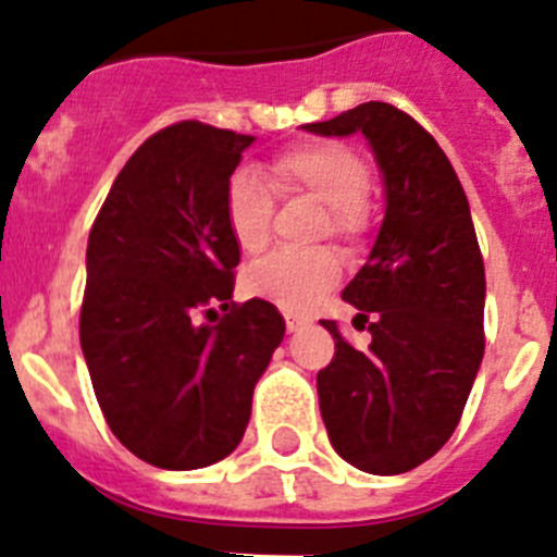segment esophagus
I'll use <instances>...</instances> for the list:
<instances>
[{
    "label": "esophagus",
    "instance_id": "obj_1",
    "mask_svg": "<svg viewBox=\"0 0 557 557\" xmlns=\"http://www.w3.org/2000/svg\"><path fill=\"white\" fill-rule=\"evenodd\" d=\"M284 323H287V332H301L304 326H309L307 318H304V314H295V312L284 314Z\"/></svg>",
    "mask_w": 557,
    "mask_h": 557
}]
</instances>
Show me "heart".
Segmentation results:
<instances>
[{
  "instance_id": "obj_1",
  "label": "heart",
  "mask_w": 557,
  "mask_h": 557,
  "mask_svg": "<svg viewBox=\"0 0 557 557\" xmlns=\"http://www.w3.org/2000/svg\"><path fill=\"white\" fill-rule=\"evenodd\" d=\"M270 186L282 195H312L326 203L329 223L339 239H357L368 228L366 195L371 186L366 161L334 141H307L278 152L268 164ZM273 195L253 170H236L225 184V225L236 248L259 253L270 239ZM339 256L332 248L275 250L250 264L243 275L245 293L287 312H304L337 284Z\"/></svg>"
}]
</instances>
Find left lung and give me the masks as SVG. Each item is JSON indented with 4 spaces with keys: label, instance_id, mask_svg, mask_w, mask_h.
<instances>
[{
    "label": "left lung",
    "instance_id": "8db88e82",
    "mask_svg": "<svg viewBox=\"0 0 557 557\" xmlns=\"http://www.w3.org/2000/svg\"><path fill=\"white\" fill-rule=\"evenodd\" d=\"M304 131L362 133L385 184V220L343 301L371 346L357 351L334 321V359L318 398L334 451L368 474H405L455 432L480 371L485 268L471 209L446 152L387 102H362Z\"/></svg>",
    "mask_w": 557,
    "mask_h": 557
}]
</instances>
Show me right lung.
I'll return each instance as SVG.
<instances>
[{
    "label": "right lung",
    "mask_w": 557,
    "mask_h": 557,
    "mask_svg": "<svg viewBox=\"0 0 557 557\" xmlns=\"http://www.w3.org/2000/svg\"><path fill=\"white\" fill-rule=\"evenodd\" d=\"M253 141L195 120L152 133L88 234L83 357L113 435L159 469H203L239 446L284 339L273 304L231 301L225 184ZM218 302L224 318L198 324Z\"/></svg>",
    "instance_id": "obj_1"
}]
</instances>
